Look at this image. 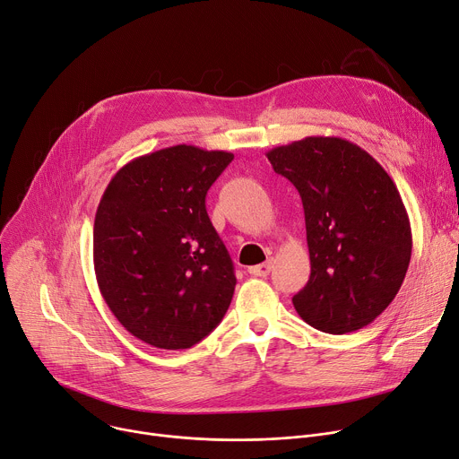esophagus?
Wrapping results in <instances>:
<instances>
[{
	"instance_id": "1",
	"label": "esophagus",
	"mask_w": 459,
	"mask_h": 459,
	"mask_svg": "<svg viewBox=\"0 0 459 459\" xmlns=\"http://www.w3.org/2000/svg\"><path fill=\"white\" fill-rule=\"evenodd\" d=\"M272 264H273V259H268V261L263 263V264L252 266L248 272H250L252 275H255V277H266V275H270V272H272Z\"/></svg>"
}]
</instances>
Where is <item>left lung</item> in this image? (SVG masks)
Returning a JSON list of instances; mask_svg holds the SVG:
<instances>
[{
	"label": "left lung",
	"mask_w": 459,
	"mask_h": 459,
	"mask_svg": "<svg viewBox=\"0 0 459 459\" xmlns=\"http://www.w3.org/2000/svg\"><path fill=\"white\" fill-rule=\"evenodd\" d=\"M303 202L310 277L294 308L310 327L345 334L397 296L411 257L403 198L382 165L342 137L310 135L266 152Z\"/></svg>",
	"instance_id": "left-lung-1"
}]
</instances>
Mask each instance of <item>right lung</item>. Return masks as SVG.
Instances as JSON below:
<instances>
[{"label":"right lung","mask_w":459,"mask_h":459,"mask_svg":"<svg viewBox=\"0 0 459 459\" xmlns=\"http://www.w3.org/2000/svg\"><path fill=\"white\" fill-rule=\"evenodd\" d=\"M233 154L174 145L121 167L93 224L99 290L119 324L160 349H187L231 303L233 263L205 195Z\"/></svg>","instance_id":"add662e5"}]
</instances>
